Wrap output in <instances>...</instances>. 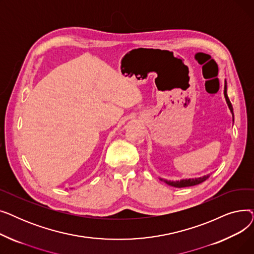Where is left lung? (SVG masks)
<instances>
[{
    "instance_id": "left-lung-1",
    "label": "left lung",
    "mask_w": 254,
    "mask_h": 254,
    "mask_svg": "<svg viewBox=\"0 0 254 254\" xmlns=\"http://www.w3.org/2000/svg\"><path fill=\"white\" fill-rule=\"evenodd\" d=\"M224 97H225L226 103H228V105H229L230 110L233 112L232 103L230 102L228 95H226V82H225V84H224ZM233 117H234V115H233ZM208 178H209V175H206V176H203V177H199V178H194V179H183V180H180V181H168V180H165V179H161V180H162L163 182H165L166 184L170 185V186H174V188L181 189V188H189V186L197 185V184H199V183H202V182L206 181Z\"/></svg>"
}]
</instances>
